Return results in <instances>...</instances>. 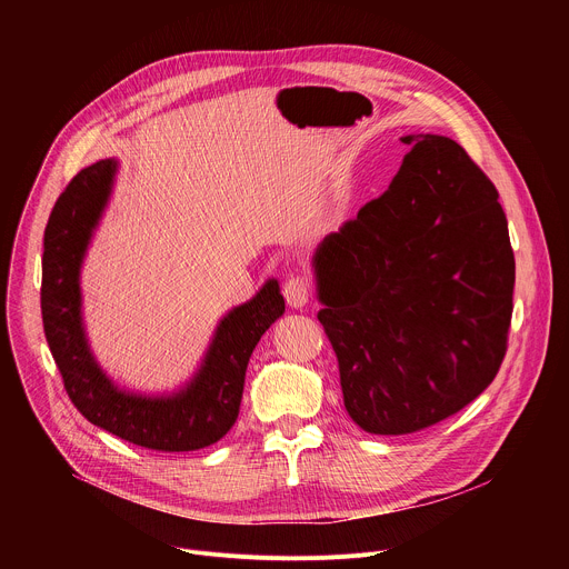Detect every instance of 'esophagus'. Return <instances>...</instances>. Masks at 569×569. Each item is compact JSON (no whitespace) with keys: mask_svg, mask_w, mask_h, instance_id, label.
I'll return each instance as SVG.
<instances>
[{"mask_svg":"<svg viewBox=\"0 0 569 569\" xmlns=\"http://www.w3.org/2000/svg\"><path fill=\"white\" fill-rule=\"evenodd\" d=\"M310 292H312L310 283L301 274H292L283 283V297L288 301V306H292V308H303L310 299Z\"/></svg>","mask_w":569,"mask_h":569,"instance_id":"1","label":"esophagus"}]
</instances>
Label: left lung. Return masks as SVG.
<instances>
[{
    "instance_id": "left-lung-1",
    "label": "left lung",
    "mask_w": 569,
    "mask_h": 569,
    "mask_svg": "<svg viewBox=\"0 0 569 569\" xmlns=\"http://www.w3.org/2000/svg\"><path fill=\"white\" fill-rule=\"evenodd\" d=\"M412 146L389 189L319 242L317 319L349 417L410 435L457 415L507 353L516 259L498 189L441 134Z\"/></svg>"
}]
</instances>
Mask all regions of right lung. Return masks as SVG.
<instances>
[{
  "label": "right lung",
  "instance_id": "obj_1",
  "mask_svg": "<svg viewBox=\"0 0 569 569\" xmlns=\"http://www.w3.org/2000/svg\"><path fill=\"white\" fill-rule=\"evenodd\" d=\"M117 167V159H101L83 169L53 204L42 254L44 336L71 402L90 423L148 450H200L236 423L250 356L283 315L286 301L270 279L250 301L229 310L200 369L180 391L143 396L119 389L90 351L80 297V266L108 207Z\"/></svg>",
  "mask_w": 569,
  "mask_h": 569
}]
</instances>
